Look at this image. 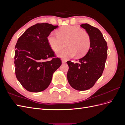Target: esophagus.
I'll return each instance as SVG.
<instances>
[{
	"label": "esophagus",
	"mask_w": 125,
	"mask_h": 125,
	"mask_svg": "<svg viewBox=\"0 0 125 125\" xmlns=\"http://www.w3.org/2000/svg\"><path fill=\"white\" fill-rule=\"evenodd\" d=\"M62 63H65V62H66V60H65V59H62Z\"/></svg>",
	"instance_id": "1"
}]
</instances>
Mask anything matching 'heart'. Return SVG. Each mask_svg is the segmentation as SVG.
<instances>
[{
  "mask_svg": "<svg viewBox=\"0 0 125 125\" xmlns=\"http://www.w3.org/2000/svg\"><path fill=\"white\" fill-rule=\"evenodd\" d=\"M47 40L50 47L57 52L63 47L66 42V48L57 52L62 58H71L77 54L83 56L88 52L91 46V38L88 33L78 26L67 25L57 30L56 34H49Z\"/></svg>",
  "mask_w": 125,
  "mask_h": 125,
  "instance_id": "1",
  "label": "heart"
}]
</instances>
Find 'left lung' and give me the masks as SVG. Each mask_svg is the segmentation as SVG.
I'll list each match as a JSON object with an SVG mask.
<instances>
[{
  "instance_id": "8db88e82",
  "label": "left lung",
  "mask_w": 125,
  "mask_h": 125,
  "mask_svg": "<svg viewBox=\"0 0 125 125\" xmlns=\"http://www.w3.org/2000/svg\"><path fill=\"white\" fill-rule=\"evenodd\" d=\"M91 38V46L79 63L68 61L67 79L72 88L78 91L88 90L102 75L107 56V43L100 30L91 25H81Z\"/></svg>"
}]
</instances>
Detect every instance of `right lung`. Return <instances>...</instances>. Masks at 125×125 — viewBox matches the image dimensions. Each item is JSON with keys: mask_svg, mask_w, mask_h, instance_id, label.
<instances>
[{"mask_svg": "<svg viewBox=\"0 0 125 125\" xmlns=\"http://www.w3.org/2000/svg\"><path fill=\"white\" fill-rule=\"evenodd\" d=\"M47 23L28 28L15 46V73L18 80L29 92H39L50 84L52 74L62 65L50 47L47 37L58 27ZM50 58L51 61L47 59Z\"/></svg>", "mask_w": 125, "mask_h": 125, "instance_id": "1", "label": "right lung"}]
</instances>
